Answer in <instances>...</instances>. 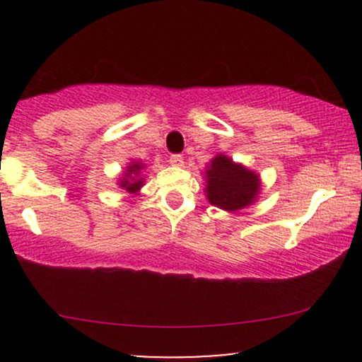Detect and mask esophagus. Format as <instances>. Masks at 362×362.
I'll use <instances>...</instances> for the list:
<instances>
[{
	"label": "esophagus",
	"instance_id": "obj_1",
	"mask_svg": "<svg viewBox=\"0 0 362 362\" xmlns=\"http://www.w3.org/2000/svg\"><path fill=\"white\" fill-rule=\"evenodd\" d=\"M170 165H172V167H177V168L184 167V156H182V155H172V156H170Z\"/></svg>",
	"mask_w": 362,
	"mask_h": 362
}]
</instances>
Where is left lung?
<instances>
[{
    "instance_id": "8db88e82",
    "label": "left lung",
    "mask_w": 362,
    "mask_h": 362,
    "mask_svg": "<svg viewBox=\"0 0 362 362\" xmlns=\"http://www.w3.org/2000/svg\"><path fill=\"white\" fill-rule=\"evenodd\" d=\"M206 199L211 204L228 213L245 209L259 199L262 180L260 175L233 158L216 155L211 158L204 172Z\"/></svg>"
}]
</instances>
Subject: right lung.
Segmentation results:
<instances>
[{"instance_id":"obj_1","label":"right lung","mask_w":362,"mask_h":362,"mask_svg":"<svg viewBox=\"0 0 362 362\" xmlns=\"http://www.w3.org/2000/svg\"><path fill=\"white\" fill-rule=\"evenodd\" d=\"M143 170H144V163H141L139 160H131L127 163L126 170L122 172V175L119 177L117 185L122 190H126L127 194L138 195L141 187L144 185Z\"/></svg>"}]
</instances>
